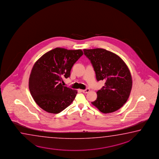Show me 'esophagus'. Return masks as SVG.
I'll use <instances>...</instances> for the list:
<instances>
[{"mask_svg": "<svg viewBox=\"0 0 159 159\" xmlns=\"http://www.w3.org/2000/svg\"><path fill=\"white\" fill-rule=\"evenodd\" d=\"M89 89H83V90H82V92L84 93H87L89 92Z\"/></svg>", "mask_w": 159, "mask_h": 159, "instance_id": "1", "label": "esophagus"}]
</instances>
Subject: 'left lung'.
<instances>
[{
  "label": "left lung",
  "instance_id": "left-lung-1",
  "mask_svg": "<svg viewBox=\"0 0 159 159\" xmlns=\"http://www.w3.org/2000/svg\"><path fill=\"white\" fill-rule=\"evenodd\" d=\"M84 52L91 62L97 81H106L92 104L102 113L118 110L126 102L132 89V77L127 66L119 56L105 49H84Z\"/></svg>",
  "mask_w": 159,
  "mask_h": 159
}]
</instances>
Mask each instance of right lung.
Listing matches in <instances>:
<instances>
[{"label":"right lung","mask_w":159,"mask_h":159,"mask_svg":"<svg viewBox=\"0 0 159 159\" xmlns=\"http://www.w3.org/2000/svg\"><path fill=\"white\" fill-rule=\"evenodd\" d=\"M84 54L81 49L56 48L43 54L33 66L29 89L35 103L43 110L58 113L72 102L77 91L63 86V78L70 76L73 65Z\"/></svg>","instance_id":"add662e5"}]
</instances>
